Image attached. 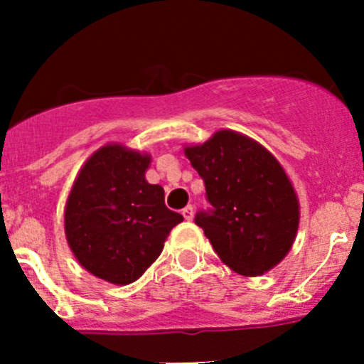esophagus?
Here are the masks:
<instances>
[{"label": "esophagus", "mask_w": 364, "mask_h": 364, "mask_svg": "<svg viewBox=\"0 0 364 364\" xmlns=\"http://www.w3.org/2000/svg\"><path fill=\"white\" fill-rule=\"evenodd\" d=\"M183 216H185V220H192L193 218V205H186V208H183Z\"/></svg>", "instance_id": "34e87169"}]
</instances>
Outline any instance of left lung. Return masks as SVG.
Listing matches in <instances>:
<instances>
[{"label": "left lung", "instance_id": "obj_1", "mask_svg": "<svg viewBox=\"0 0 364 364\" xmlns=\"http://www.w3.org/2000/svg\"><path fill=\"white\" fill-rule=\"evenodd\" d=\"M204 179L211 204L196 215L220 259L245 277L277 266L299 225V203L278 160L252 139L220 130L200 146L185 148Z\"/></svg>", "mask_w": 364, "mask_h": 364}]
</instances>
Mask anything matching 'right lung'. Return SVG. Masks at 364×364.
<instances>
[{
  "mask_svg": "<svg viewBox=\"0 0 364 364\" xmlns=\"http://www.w3.org/2000/svg\"><path fill=\"white\" fill-rule=\"evenodd\" d=\"M149 155L109 144L84 164L65 208V234L91 274L116 285L142 277L159 259L172 227L164 188L144 178Z\"/></svg>",
  "mask_w": 364,
  "mask_h": 364,
  "instance_id": "add662e5",
  "label": "right lung"
}]
</instances>
